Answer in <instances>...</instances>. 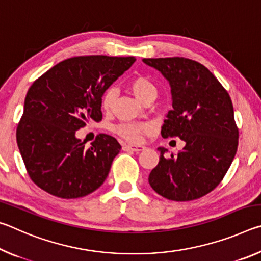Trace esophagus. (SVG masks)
<instances>
[{
    "label": "esophagus",
    "instance_id": "obj_1",
    "mask_svg": "<svg viewBox=\"0 0 261 261\" xmlns=\"http://www.w3.org/2000/svg\"><path fill=\"white\" fill-rule=\"evenodd\" d=\"M123 149H124V151L141 152L144 151V149H146V147L143 146V145H124V146H123Z\"/></svg>",
    "mask_w": 261,
    "mask_h": 261
}]
</instances>
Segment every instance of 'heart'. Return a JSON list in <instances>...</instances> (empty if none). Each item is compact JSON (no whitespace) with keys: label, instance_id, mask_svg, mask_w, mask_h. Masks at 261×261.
I'll use <instances>...</instances> for the list:
<instances>
[{"label":"heart","instance_id":"obj_1","mask_svg":"<svg viewBox=\"0 0 261 261\" xmlns=\"http://www.w3.org/2000/svg\"><path fill=\"white\" fill-rule=\"evenodd\" d=\"M129 88L137 99L140 102H144L145 100L149 98H156L158 88L154 85V83L147 77L139 76L132 79L129 84ZM118 92L115 87H110L105 92L102 98H101V107L103 112H112L115 102H116ZM151 126L146 123H124L115 126V132L120 135L123 138L130 141H139L143 134H146L149 131Z\"/></svg>","mask_w":261,"mask_h":261}]
</instances>
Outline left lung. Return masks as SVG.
<instances>
[{"mask_svg": "<svg viewBox=\"0 0 261 261\" xmlns=\"http://www.w3.org/2000/svg\"><path fill=\"white\" fill-rule=\"evenodd\" d=\"M170 86L173 110L166 115L163 138L185 143L177 155L159 147L160 160L151 171L149 185L175 201L205 196L220 184L235 158L238 130L230 96L204 65L184 57L143 59Z\"/></svg>", "mask_w": 261, "mask_h": 261, "instance_id": "obj_1", "label": "left lung"}]
</instances>
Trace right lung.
I'll use <instances>...</instances> for the list:
<instances>
[{
	"instance_id": "1",
	"label": "right lung",
	"mask_w": 261,
	"mask_h": 261,
	"mask_svg": "<svg viewBox=\"0 0 261 261\" xmlns=\"http://www.w3.org/2000/svg\"><path fill=\"white\" fill-rule=\"evenodd\" d=\"M136 59L103 55L60 62L29 88L17 144L31 179L63 199L95 191L107 178L121 145L100 134L91 147L76 137L90 121H101V98Z\"/></svg>"
}]
</instances>
